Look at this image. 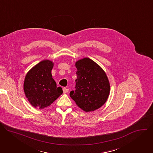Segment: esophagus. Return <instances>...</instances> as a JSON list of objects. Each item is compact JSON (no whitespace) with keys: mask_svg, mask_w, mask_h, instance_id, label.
I'll use <instances>...</instances> for the list:
<instances>
[{"mask_svg":"<svg viewBox=\"0 0 153 153\" xmlns=\"http://www.w3.org/2000/svg\"><path fill=\"white\" fill-rule=\"evenodd\" d=\"M68 91H69V89H68V88H63V93H68Z\"/></svg>","mask_w":153,"mask_h":153,"instance_id":"1","label":"esophagus"}]
</instances>
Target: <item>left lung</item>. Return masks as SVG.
<instances>
[{
  "label": "left lung",
  "instance_id": "8db88e82",
  "mask_svg": "<svg viewBox=\"0 0 153 153\" xmlns=\"http://www.w3.org/2000/svg\"><path fill=\"white\" fill-rule=\"evenodd\" d=\"M76 67L75 90L70 96L83 111H94L106 102L110 94L108 77L102 68L89 58L78 60Z\"/></svg>",
  "mask_w": 153,
  "mask_h": 153
}]
</instances>
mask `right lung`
I'll return each mask as SVG.
<instances>
[{
	"instance_id": "obj_1",
	"label": "right lung",
	"mask_w": 153,
	"mask_h": 153,
	"mask_svg": "<svg viewBox=\"0 0 153 153\" xmlns=\"http://www.w3.org/2000/svg\"><path fill=\"white\" fill-rule=\"evenodd\" d=\"M53 63L49 60H43L27 74L24 89L26 97L35 108L43 109L50 106L63 93L57 87L52 77Z\"/></svg>"
}]
</instances>
